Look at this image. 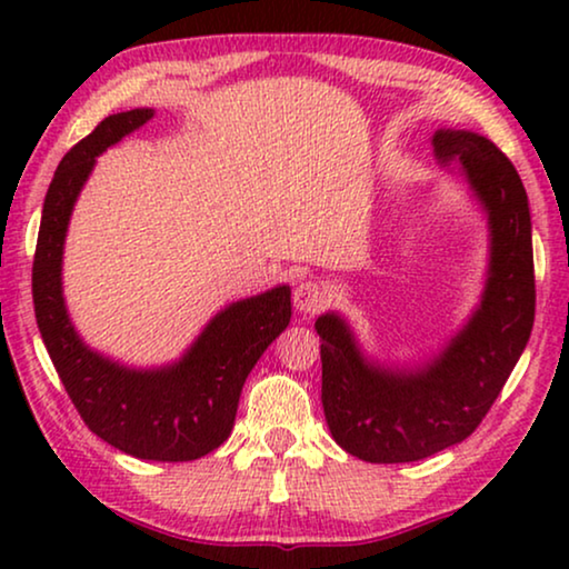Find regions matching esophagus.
Returning <instances> with one entry per match:
<instances>
[{"instance_id":"1","label":"esophagus","mask_w":569,"mask_h":569,"mask_svg":"<svg viewBox=\"0 0 569 569\" xmlns=\"http://www.w3.org/2000/svg\"><path fill=\"white\" fill-rule=\"evenodd\" d=\"M292 300H295V310H298V313H316L318 308L326 306L329 292H326L323 284L310 282L308 279V282H300L298 287H295Z\"/></svg>"}]
</instances>
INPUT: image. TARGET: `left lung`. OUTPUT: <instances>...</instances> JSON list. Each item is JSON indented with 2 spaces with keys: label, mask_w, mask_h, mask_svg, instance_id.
Wrapping results in <instances>:
<instances>
[{
  "label": "left lung",
  "mask_w": 569,
  "mask_h": 569,
  "mask_svg": "<svg viewBox=\"0 0 569 569\" xmlns=\"http://www.w3.org/2000/svg\"><path fill=\"white\" fill-rule=\"evenodd\" d=\"M435 160L463 178L487 217L481 300L438 355L386 365L362 352L345 316H318L321 401L331 438L370 463H409L469 438L500 396L533 329L536 284L528 197L512 162L466 129L432 134Z\"/></svg>",
  "instance_id": "1"
}]
</instances>
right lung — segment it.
<instances>
[{
  "label": "right lung",
  "mask_w": 569,
  "mask_h": 569,
  "mask_svg": "<svg viewBox=\"0 0 569 569\" xmlns=\"http://www.w3.org/2000/svg\"><path fill=\"white\" fill-rule=\"evenodd\" d=\"M152 116V108L108 116L59 162L38 230L33 306L53 368L100 440L144 461H193L230 438L248 372L287 329L292 302L287 284L230 302L176 362L160 368H129L84 345L61 290L69 217L98 154Z\"/></svg>",
  "instance_id": "obj_1"
}]
</instances>
